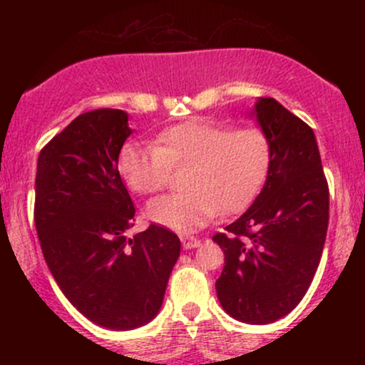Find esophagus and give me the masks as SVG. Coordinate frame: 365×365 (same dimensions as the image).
Returning <instances> with one entry per match:
<instances>
[{
    "label": "esophagus",
    "mask_w": 365,
    "mask_h": 365,
    "mask_svg": "<svg viewBox=\"0 0 365 365\" xmlns=\"http://www.w3.org/2000/svg\"><path fill=\"white\" fill-rule=\"evenodd\" d=\"M180 240H182V245H183V249H185V250L195 249V247L200 245L199 238L190 237V235H182V237H180Z\"/></svg>",
    "instance_id": "obj_1"
}]
</instances>
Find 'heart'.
I'll return each mask as SVG.
<instances>
[{
	"label": "heart",
	"mask_w": 365,
	"mask_h": 365,
	"mask_svg": "<svg viewBox=\"0 0 365 365\" xmlns=\"http://www.w3.org/2000/svg\"><path fill=\"white\" fill-rule=\"evenodd\" d=\"M273 163V142L259 127L232 130L230 125L188 120L163 130L154 145L127 144L120 153V171L139 194H156L168 185L171 168L187 166L177 194L148 206L154 223L194 232L217 212H237L259 194Z\"/></svg>",
	"instance_id": "heart-1"
}]
</instances>
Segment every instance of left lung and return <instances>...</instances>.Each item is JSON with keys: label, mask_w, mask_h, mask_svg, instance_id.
<instances>
[{"label": "left lung", "mask_w": 365, "mask_h": 365, "mask_svg": "<svg viewBox=\"0 0 365 365\" xmlns=\"http://www.w3.org/2000/svg\"><path fill=\"white\" fill-rule=\"evenodd\" d=\"M252 115L273 142V163L252 206L216 233L225 267L221 307L237 321L267 324L299 305L319 266L329 220V190L316 135L273 98Z\"/></svg>", "instance_id": "1"}]
</instances>
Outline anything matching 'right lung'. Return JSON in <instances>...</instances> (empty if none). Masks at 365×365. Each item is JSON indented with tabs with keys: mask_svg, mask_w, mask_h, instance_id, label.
Masks as SVG:
<instances>
[{
	"mask_svg": "<svg viewBox=\"0 0 365 365\" xmlns=\"http://www.w3.org/2000/svg\"><path fill=\"white\" fill-rule=\"evenodd\" d=\"M130 133L125 111L83 113L44 145L36 173L34 221L53 278L87 319L116 331L158 316L180 255L163 226L127 237L135 207L118 156Z\"/></svg>",
	"mask_w": 365,
	"mask_h": 365,
	"instance_id": "add662e5",
	"label": "right lung"
}]
</instances>
